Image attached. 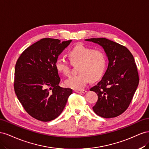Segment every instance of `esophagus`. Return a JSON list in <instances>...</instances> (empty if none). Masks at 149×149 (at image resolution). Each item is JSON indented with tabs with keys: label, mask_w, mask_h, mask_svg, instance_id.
<instances>
[{
	"label": "esophagus",
	"mask_w": 149,
	"mask_h": 149,
	"mask_svg": "<svg viewBox=\"0 0 149 149\" xmlns=\"http://www.w3.org/2000/svg\"><path fill=\"white\" fill-rule=\"evenodd\" d=\"M75 92L77 93H86L87 91L83 89V90H75Z\"/></svg>",
	"instance_id": "esophagus-1"
}]
</instances>
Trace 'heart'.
Segmentation results:
<instances>
[{
	"instance_id": "obj_1",
	"label": "heart",
	"mask_w": 149,
	"mask_h": 149,
	"mask_svg": "<svg viewBox=\"0 0 149 149\" xmlns=\"http://www.w3.org/2000/svg\"><path fill=\"white\" fill-rule=\"evenodd\" d=\"M72 63L78 65L79 75H72L65 81L67 87L75 90H80L86 87L92 80L100 79L102 77L107 67V58L102 51L94 50L83 44H78L69 53ZM57 70L64 75L70 73V63L62 56L56 62Z\"/></svg>"
}]
</instances>
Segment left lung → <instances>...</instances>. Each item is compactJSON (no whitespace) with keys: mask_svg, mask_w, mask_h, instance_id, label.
<instances>
[{"mask_svg":"<svg viewBox=\"0 0 149 149\" xmlns=\"http://www.w3.org/2000/svg\"><path fill=\"white\" fill-rule=\"evenodd\" d=\"M85 40L100 45L109 61L103 77L90 89L98 95L93 110L104 118L120 116L128 108L139 82L132 54L125 47L105 38H92Z\"/></svg>","mask_w":149,"mask_h":149,"instance_id":"left-lung-1","label":"left lung"}]
</instances>
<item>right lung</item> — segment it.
<instances>
[{"instance_id": "right-lung-1", "label": "right lung", "mask_w": 149, "mask_h": 149, "mask_svg": "<svg viewBox=\"0 0 149 149\" xmlns=\"http://www.w3.org/2000/svg\"><path fill=\"white\" fill-rule=\"evenodd\" d=\"M71 42L42 39L25 49L16 62L15 94L25 111L37 120L56 118L72 94L71 88L58 86L61 79L56 67L58 56Z\"/></svg>"}]
</instances>
